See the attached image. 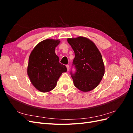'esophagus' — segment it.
Segmentation results:
<instances>
[{"label":"esophagus","instance_id":"obj_1","mask_svg":"<svg viewBox=\"0 0 133 133\" xmlns=\"http://www.w3.org/2000/svg\"><path fill=\"white\" fill-rule=\"evenodd\" d=\"M66 68H67V70L69 71V65H66Z\"/></svg>","mask_w":133,"mask_h":133}]
</instances>
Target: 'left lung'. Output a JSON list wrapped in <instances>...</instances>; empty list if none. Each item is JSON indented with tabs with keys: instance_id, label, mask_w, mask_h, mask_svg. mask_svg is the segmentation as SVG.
<instances>
[{
	"instance_id": "left-lung-1",
	"label": "left lung",
	"mask_w": 133,
	"mask_h": 133,
	"mask_svg": "<svg viewBox=\"0 0 133 133\" xmlns=\"http://www.w3.org/2000/svg\"><path fill=\"white\" fill-rule=\"evenodd\" d=\"M75 53L73 65L76 72L71 78L76 88L83 92L93 90L103 77L105 67L102 56L95 44L85 37L68 38Z\"/></svg>"
}]
</instances>
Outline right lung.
Listing matches in <instances>:
<instances>
[{"instance_id": "right-lung-1", "label": "right lung", "mask_w": 133, "mask_h": 133, "mask_svg": "<svg viewBox=\"0 0 133 133\" xmlns=\"http://www.w3.org/2000/svg\"><path fill=\"white\" fill-rule=\"evenodd\" d=\"M59 43V40H44L34 47L30 54L27 73L31 84L41 92L54 89L60 75L67 71L66 66L59 63L55 52Z\"/></svg>"}]
</instances>
